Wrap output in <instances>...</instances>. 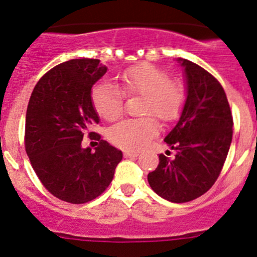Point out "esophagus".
<instances>
[{"mask_svg": "<svg viewBox=\"0 0 257 257\" xmlns=\"http://www.w3.org/2000/svg\"><path fill=\"white\" fill-rule=\"evenodd\" d=\"M139 155L138 152H133V150H124V157L125 158H137Z\"/></svg>", "mask_w": 257, "mask_h": 257, "instance_id": "esophagus-1", "label": "esophagus"}]
</instances>
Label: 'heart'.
Returning <instances> with one entry per match:
<instances>
[{
    "label": "heart",
    "instance_id": "heart-1",
    "mask_svg": "<svg viewBox=\"0 0 257 257\" xmlns=\"http://www.w3.org/2000/svg\"><path fill=\"white\" fill-rule=\"evenodd\" d=\"M120 87L109 80H100L92 89L94 109L105 120H115L124 107V94L144 97L143 114H155L163 121L178 118L185 100V90L178 80L169 79L167 72L143 63L125 69L119 77ZM159 132V123L152 115L125 119L114 124L109 138L125 150L143 149Z\"/></svg>",
    "mask_w": 257,
    "mask_h": 257
}]
</instances>
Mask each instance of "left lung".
Wrapping results in <instances>:
<instances>
[{
  "mask_svg": "<svg viewBox=\"0 0 257 257\" xmlns=\"http://www.w3.org/2000/svg\"><path fill=\"white\" fill-rule=\"evenodd\" d=\"M177 61L184 68L186 99L178 123L164 139L175 155L160 154L159 165L148 174V181L165 200L186 203L205 194L219 178L234 123L217 79L188 59Z\"/></svg>",
  "mask_w": 257,
  "mask_h": 257,
  "instance_id": "8db88e82",
  "label": "left lung"
}]
</instances>
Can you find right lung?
I'll use <instances>...</instances> for the list:
<instances>
[{
  "mask_svg": "<svg viewBox=\"0 0 257 257\" xmlns=\"http://www.w3.org/2000/svg\"><path fill=\"white\" fill-rule=\"evenodd\" d=\"M107 72L99 59H71L36 84L26 113L25 145L33 170L52 195L84 204L109 186L123 154L90 132L99 116L92 87ZM87 133L94 151L81 147Z\"/></svg>",
  "mask_w": 257,
  "mask_h": 257,
  "instance_id": "1",
  "label": "right lung"
}]
</instances>
